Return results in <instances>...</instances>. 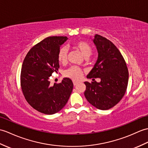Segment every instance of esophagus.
Masks as SVG:
<instances>
[{"instance_id": "esophagus-1", "label": "esophagus", "mask_w": 148, "mask_h": 148, "mask_svg": "<svg viewBox=\"0 0 148 148\" xmlns=\"http://www.w3.org/2000/svg\"><path fill=\"white\" fill-rule=\"evenodd\" d=\"M78 84H79V82H75V81H73V84H74V86H77Z\"/></svg>"}]
</instances>
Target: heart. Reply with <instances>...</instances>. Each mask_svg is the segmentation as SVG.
<instances>
[{"mask_svg":"<svg viewBox=\"0 0 148 148\" xmlns=\"http://www.w3.org/2000/svg\"><path fill=\"white\" fill-rule=\"evenodd\" d=\"M73 48L82 54L85 58L90 57L92 53V47L90 44L83 41H78L73 44ZM58 60L59 63L64 64L67 60V49L66 47H61L58 51L57 56ZM65 76L69 77L74 81H79L82 76V71L80 68L75 66L71 67L66 71L64 73Z\"/></svg>","mask_w":148,"mask_h":148,"instance_id":"1","label":"heart"}]
</instances>
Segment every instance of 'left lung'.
<instances>
[{"mask_svg": "<svg viewBox=\"0 0 148 148\" xmlns=\"http://www.w3.org/2000/svg\"><path fill=\"white\" fill-rule=\"evenodd\" d=\"M93 43L98 58L87 78H100L101 81H86L84 96L88 102L98 109L106 110L121 100L127 88L128 69L124 58L110 41L95 35Z\"/></svg>", "mask_w": 148, "mask_h": 148, "instance_id": "obj_1", "label": "left lung"}]
</instances>
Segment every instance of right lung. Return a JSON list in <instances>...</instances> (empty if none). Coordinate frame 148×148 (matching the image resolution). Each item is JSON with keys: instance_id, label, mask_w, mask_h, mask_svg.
I'll list each match as a JSON object with an SVG mask.
<instances>
[{"instance_id": "add662e5", "label": "right lung", "mask_w": 148, "mask_h": 148, "mask_svg": "<svg viewBox=\"0 0 148 148\" xmlns=\"http://www.w3.org/2000/svg\"><path fill=\"white\" fill-rule=\"evenodd\" d=\"M66 36H50L32 47L23 61L21 86L27 103L47 115L59 112L66 105L73 89L69 78L50 85L49 78L60 67L57 56Z\"/></svg>"}]
</instances>
